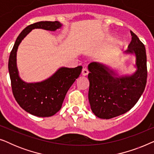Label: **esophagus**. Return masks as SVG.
I'll list each match as a JSON object with an SVG mask.
<instances>
[{
	"instance_id": "obj_1",
	"label": "esophagus",
	"mask_w": 154,
	"mask_h": 154,
	"mask_svg": "<svg viewBox=\"0 0 154 154\" xmlns=\"http://www.w3.org/2000/svg\"><path fill=\"white\" fill-rule=\"evenodd\" d=\"M88 73H89V71H88V69L87 68H83V70H82V74H83V75H87Z\"/></svg>"
}]
</instances>
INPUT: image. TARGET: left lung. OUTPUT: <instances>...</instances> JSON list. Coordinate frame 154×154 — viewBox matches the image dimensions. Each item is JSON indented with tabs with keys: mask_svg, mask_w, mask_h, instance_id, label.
Instances as JSON below:
<instances>
[{
	"mask_svg": "<svg viewBox=\"0 0 154 154\" xmlns=\"http://www.w3.org/2000/svg\"><path fill=\"white\" fill-rule=\"evenodd\" d=\"M130 33L132 41L125 52L135 54L137 71L133 74L116 77L114 71L104 64L92 62L88 65V99L92 112L100 119H110L130 111L146 87V49L137 35Z\"/></svg>",
	"mask_w": 154,
	"mask_h": 154,
	"instance_id": "1",
	"label": "left lung"
}]
</instances>
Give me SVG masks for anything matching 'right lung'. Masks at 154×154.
Masks as SVG:
<instances>
[{
	"instance_id": "obj_1",
	"label": "right lung",
	"mask_w": 154,
	"mask_h": 154,
	"mask_svg": "<svg viewBox=\"0 0 154 154\" xmlns=\"http://www.w3.org/2000/svg\"><path fill=\"white\" fill-rule=\"evenodd\" d=\"M61 26L62 24L57 21L39 22L29 25L19 35L10 54L8 70L14 97L24 110L38 117L52 116L60 110L67 91L79 78L83 67H62L45 81L27 83L19 76L17 51L21 42L32 29L55 31Z\"/></svg>"
}]
</instances>
